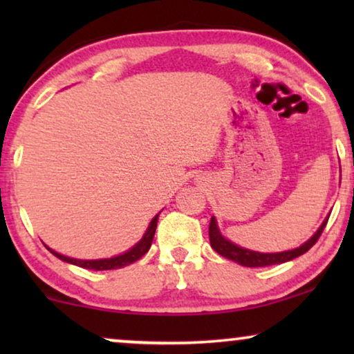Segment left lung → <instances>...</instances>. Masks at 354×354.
I'll list each match as a JSON object with an SVG mask.
<instances>
[{
  "instance_id": "left-lung-1",
  "label": "left lung",
  "mask_w": 354,
  "mask_h": 354,
  "mask_svg": "<svg viewBox=\"0 0 354 354\" xmlns=\"http://www.w3.org/2000/svg\"><path fill=\"white\" fill-rule=\"evenodd\" d=\"M327 221H328V217L322 222V225L319 227V230L306 241V243H303L299 248L282 251V253H258V251H250V250L240 248V246L234 245L232 241L225 240L224 236L221 235L219 229H217L214 217H211V222H209V241H211L212 250H214L216 253H219L221 256H224V258H227V259L235 261V263L246 266V268H266V266L287 263V261L298 258V256L306 253L308 250H311L313 245H316L319 236L322 235L324 229H326Z\"/></svg>"
}]
</instances>
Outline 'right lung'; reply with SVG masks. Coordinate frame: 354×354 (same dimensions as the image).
<instances>
[{
	"instance_id": "add662e5",
	"label": "right lung",
	"mask_w": 354,
	"mask_h": 354,
	"mask_svg": "<svg viewBox=\"0 0 354 354\" xmlns=\"http://www.w3.org/2000/svg\"><path fill=\"white\" fill-rule=\"evenodd\" d=\"M158 217L159 214L154 216V219L149 222V227L147 230V234L143 235V239L138 241L137 245L133 246L132 250H129L127 253L124 254H119V256H114V258H109V259H95V261H84V259H74V258H67V256H62L59 253H56V251L50 250L53 254L56 256V258H59L61 261H66V263H71L74 266H79V268H84V269H91V270H111V269H120L124 268V266H129L135 263V261H138L140 258L145 253H148L149 246L153 243V239H154V232H156V225H158Z\"/></svg>"
}]
</instances>
